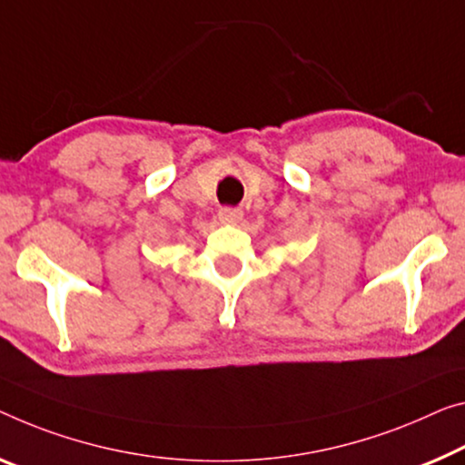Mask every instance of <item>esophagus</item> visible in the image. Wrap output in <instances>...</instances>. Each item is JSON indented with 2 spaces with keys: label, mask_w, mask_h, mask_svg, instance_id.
Masks as SVG:
<instances>
[{
  "label": "esophagus",
  "mask_w": 465,
  "mask_h": 465,
  "mask_svg": "<svg viewBox=\"0 0 465 465\" xmlns=\"http://www.w3.org/2000/svg\"><path fill=\"white\" fill-rule=\"evenodd\" d=\"M218 218H220V223H224V224H239L242 220V210H239V208H220Z\"/></svg>",
  "instance_id": "1"
}]
</instances>
